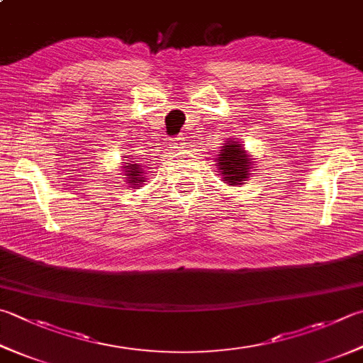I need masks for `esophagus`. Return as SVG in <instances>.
I'll return each mask as SVG.
<instances>
[{
  "label": "esophagus",
  "mask_w": 363,
  "mask_h": 363,
  "mask_svg": "<svg viewBox=\"0 0 363 363\" xmlns=\"http://www.w3.org/2000/svg\"><path fill=\"white\" fill-rule=\"evenodd\" d=\"M184 145H186V142H184V138H175L172 140V148H175L177 152H179V150H182V148H184Z\"/></svg>",
  "instance_id": "esophagus-1"
}]
</instances>
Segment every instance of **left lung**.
<instances>
[{
	"label": "left lung",
	"mask_w": 363,
	"mask_h": 363,
	"mask_svg": "<svg viewBox=\"0 0 363 363\" xmlns=\"http://www.w3.org/2000/svg\"><path fill=\"white\" fill-rule=\"evenodd\" d=\"M215 161L218 172H220L218 175H221L223 182L230 184V186L245 184V182H248L251 177V169L255 167L248 152L235 139L225 140Z\"/></svg>",
	"instance_id": "1"
}]
</instances>
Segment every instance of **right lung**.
Returning <instances> with one entry per match:
<instances>
[{
    "mask_svg": "<svg viewBox=\"0 0 363 363\" xmlns=\"http://www.w3.org/2000/svg\"><path fill=\"white\" fill-rule=\"evenodd\" d=\"M131 160V158H129ZM123 169V179L126 180V183L129 184L128 188H133V189H139L143 182H145V177H143V174H145V170L142 169L140 164L134 162V161H129V162H125L121 166Z\"/></svg>",
    "mask_w": 363,
    "mask_h": 363,
    "instance_id": "obj_1",
    "label": "right lung"
}]
</instances>
